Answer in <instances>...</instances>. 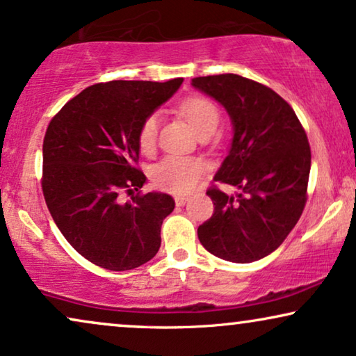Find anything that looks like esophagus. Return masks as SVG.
I'll return each instance as SVG.
<instances>
[{"instance_id":"obj_1","label":"esophagus","mask_w":356,"mask_h":356,"mask_svg":"<svg viewBox=\"0 0 356 356\" xmlns=\"http://www.w3.org/2000/svg\"><path fill=\"white\" fill-rule=\"evenodd\" d=\"M186 201H188V196H183V195L175 196V202H177V206H184L186 204Z\"/></svg>"}]
</instances>
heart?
<instances>
[{"mask_svg": "<svg viewBox=\"0 0 356 356\" xmlns=\"http://www.w3.org/2000/svg\"><path fill=\"white\" fill-rule=\"evenodd\" d=\"M181 114L188 119L197 136H212L219 126V108L211 99L202 96H191L181 103ZM159 134V116L152 114L144 121L138 132V145L142 152H150L155 147ZM202 173L200 160L188 156L168 155L152 170V179L156 186L172 193H188L196 186Z\"/></svg>", "mask_w": 356, "mask_h": 356, "instance_id": "obj_1", "label": "heart"}]
</instances>
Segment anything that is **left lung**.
Returning a JSON list of instances; mask_svg holds the SVG:
<instances>
[{
  "mask_svg": "<svg viewBox=\"0 0 356 356\" xmlns=\"http://www.w3.org/2000/svg\"><path fill=\"white\" fill-rule=\"evenodd\" d=\"M191 85L227 111L232 142L211 188L214 214L197 227L202 247L234 263L275 252L301 218L311 172L307 136L291 106L268 86L234 73L193 78Z\"/></svg>",
  "mask_w": 356,
  "mask_h": 356,
  "instance_id": "1",
  "label": "left lung"
}]
</instances>
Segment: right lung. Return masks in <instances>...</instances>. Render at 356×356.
I'll use <instances>...</instances> for the list:
<instances>
[{"mask_svg":"<svg viewBox=\"0 0 356 356\" xmlns=\"http://www.w3.org/2000/svg\"><path fill=\"white\" fill-rule=\"evenodd\" d=\"M183 78L98 83L68 101L50 121L42 147L45 202L67 242L95 265L134 270L159 252L175 201L152 191L122 202L147 181L136 168L138 132Z\"/></svg>","mask_w":356,"mask_h":356,"instance_id":"obj_1","label":"right lung"}]
</instances>
